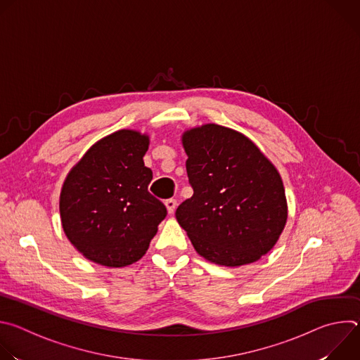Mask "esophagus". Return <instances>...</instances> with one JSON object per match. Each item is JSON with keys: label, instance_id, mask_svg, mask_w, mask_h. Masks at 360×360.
Wrapping results in <instances>:
<instances>
[{"label": "esophagus", "instance_id": "1", "mask_svg": "<svg viewBox=\"0 0 360 360\" xmlns=\"http://www.w3.org/2000/svg\"><path fill=\"white\" fill-rule=\"evenodd\" d=\"M165 205H167V210H168V212L169 214H174L175 212V210H176V199H174V198H171V199H167L165 200Z\"/></svg>", "mask_w": 360, "mask_h": 360}]
</instances>
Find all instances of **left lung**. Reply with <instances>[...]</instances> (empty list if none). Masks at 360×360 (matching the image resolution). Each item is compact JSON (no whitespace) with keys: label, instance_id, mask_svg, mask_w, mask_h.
I'll use <instances>...</instances> for the list:
<instances>
[{"label":"left lung","instance_id":"1","mask_svg":"<svg viewBox=\"0 0 360 360\" xmlns=\"http://www.w3.org/2000/svg\"><path fill=\"white\" fill-rule=\"evenodd\" d=\"M182 143L193 195L175 217L195 250L224 266L258 261L288 218L279 172L250 139L217 124L186 131Z\"/></svg>","mask_w":360,"mask_h":360}]
</instances>
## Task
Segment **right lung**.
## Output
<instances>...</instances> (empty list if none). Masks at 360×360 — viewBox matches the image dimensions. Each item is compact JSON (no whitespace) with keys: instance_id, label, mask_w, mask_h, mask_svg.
I'll return each mask as SVG.
<instances>
[{"instance_id":"right-lung-1","label":"right lung","mask_w":360,"mask_h":360,"mask_svg":"<svg viewBox=\"0 0 360 360\" xmlns=\"http://www.w3.org/2000/svg\"><path fill=\"white\" fill-rule=\"evenodd\" d=\"M148 143L136 131L114 132L92 145L64 182V232L95 264L136 262L167 217L165 205L148 191L152 171L142 160Z\"/></svg>"}]
</instances>
